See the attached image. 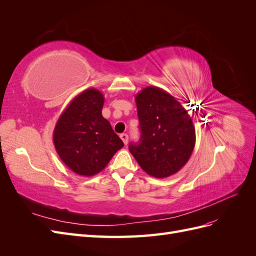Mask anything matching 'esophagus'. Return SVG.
Listing matches in <instances>:
<instances>
[{
	"label": "esophagus",
	"mask_w": 256,
	"mask_h": 256,
	"mask_svg": "<svg viewBox=\"0 0 256 256\" xmlns=\"http://www.w3.org/2000/svg\"><path fill=\"white\" fill-rule=\"evenodd\" d=\"M120 138H122V141L124 142V144L125 145H127L128 144V134H120Z\"/></svg>",
	"instance_id": "esophagus-1"
}]
</instances>
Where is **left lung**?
<instances>
[{"mask_svg":"<svg viewBox=\"0 0 256 256\" xmlns=\"http://www.w3.org/2000/svg\"><path fill=\"white\" fill-rule=\"evenodd\" d=\"M141 138L130 143L144 172L156 178L168 177L187 164L196 145V128L184 108L168 92L147 86L136 96Z\"/></svg>","mask_w":256,"mask_h":256,"instance_id":"left-lung-1","label":"left lung"}]
</instances>
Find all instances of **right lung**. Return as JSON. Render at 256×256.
I'll return each mask as SVG.
<instances>
[{
    "mask_svg": "<svg viewBox=\"0 0 256 256\" xmlns=\"http://www.w3.org/2000/svg\"><path fill=\"white\" fill-rule=\"evenodd\" d=\"M104 102L102 92L92 88L83 90L60 114L53 131L60 160L81 176L102 172L124 146L102 114Z\"/></svg>",
    "mask_w": 256,
    "mask_h": 256,
    "instance_id": "add662e5",
    "label": "right lung"
}]
</instances>
